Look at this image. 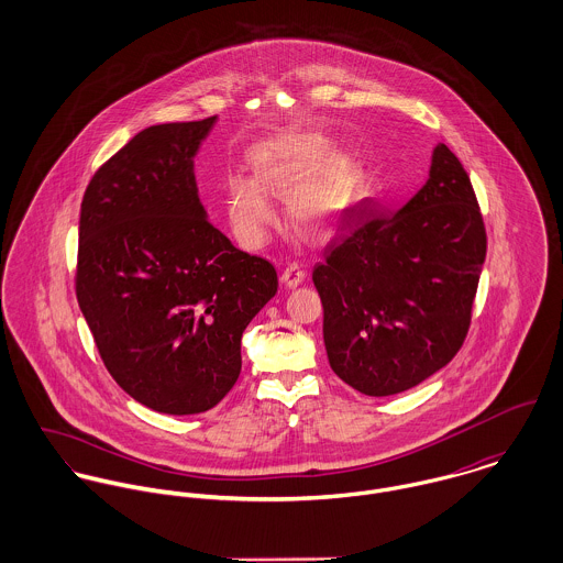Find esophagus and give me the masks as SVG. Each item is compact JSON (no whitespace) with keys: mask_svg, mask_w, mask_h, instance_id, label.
I'll return each instance as SVG.
<instances>
[{"mask_svg":"<svg viewBox=\"0 0 563 563\" xmlns=\"http://www.w3.org/2000/svg\"><path fill=\"white\" fill-rule=\"evenodd\" d=\"M303 279H306V271H303L297 262L288 264V266L282 271V284H284L286 288H297L299 284H303Z\"/></svg>","mask_w":563,"mask_h":563,"instance_id":"obj_1","label":"esophagus"}]
</instances>
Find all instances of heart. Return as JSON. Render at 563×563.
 I'll return each instance as SVG.
<instances>
[{
	"instance_id": "1",
	"label": "heart",
	"mask_w": 563,
	"mask_h": 563,
	"mask_svg": "<svg viewBox=\"0 0 563 563\" xmlns=\"http://www.w3.org/2000/svg\"><path fill=\"white\" fill-rule=\"evenodd\" d=\"M317 132L286 134L260 143L251 152L253 177L230 175L223 186V208L236 241L260 249L275 223L266 191L288 197L290 223L306 236L319 239L333 230L351 206L355 166Z\"/></svg>"
}]
</instances>
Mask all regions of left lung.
Returning a JSON list of instances; mask_svg holds the SVG:
<instances>
[{"label":"left lung","mask_w":563,"mask_h":563,"mask_svg":"<svg viewBox=\"0 0 563 563\" xmlns=\"http://www.w3.org/2000/svg\"><path fill=\"white\" fill-rule=\"evenodd\" d=\"M483 262L471 177L438 143L424 186L399 210H353L346 236L314 266L331 371L368 397L438 373L464 344Z\"/></svg>","instance_id":"8db88e82"}]
</instances>
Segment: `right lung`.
Wrapping results in <instances>:
<instances>
[{
    "label": "right lung",
    "instance_id": "right-lung-1",
    "mask_svg": "<svg viewBox=\"0 0 563 563\" xmlns=\"http://www.w3.org/2000/svg\"><path fill=\"white\" fill-rule=\"evenodd\" d=\"M214 123L139 132L81 199V314L114 382L170 416L208 411L234 388L242 331L277 292L273 264L236 249L199 199L195 156Z\"/></svg>",
    "mask_w": 563,
    "mask_h": 563
}]
</instances>
